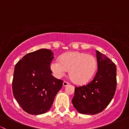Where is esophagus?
Wrapping results in <instances>:
<instances>
[{"instance_id": "34e87169", "label": "esophagus", "mask_w": 129, "mask_h": 129, "mask_svg": "<svg viewBox=\"0 0 129 129\" xmlns=\"http://www.w3.org/2000/svg\"><path fill=\"white\" fill-rule=\"evenodd\" d=\"M68 85H69V83H68V82L66 81H63V86H64V87H66V86H68Z\"/></svg>"}]
</instances>
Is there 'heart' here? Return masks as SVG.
Masks as SVG:
<instances>
[{
    "label": "heart",
    "instance_id": "b5f03b06",
    "mask_svg": "<svg viewBox=\"0 0 129 129\" xmlns=\"http://www.w3.org/2000/svg\"><path fill=\"white\" fill-rule=\"evenodd\" d=\"M97 61L94 56L80 52H70L62 55L59 60H53L50 69L56 78H61L70 70V76L79 84L87 83L97 71Z\"/></svg>",
    "mask_w": 129,
    "mask_h": 129
}]
</instances>
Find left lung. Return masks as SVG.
Listing matches in <instances>:
<instances>
[{"mask_svg": "<svg viewBox=\"0 0 129 129\" xmlns=\"http://www.w3.org/2000/svg\"><path fill=\"white\" fill-rule=\"evenodd\" d=\"M97 73L86 85L75 87L72 104L78 112L95 114L111 102L116 89V67L108 57L96 51Z\"/></svg>", "mask_w": 129, "mask_h": 129, "instance_id": "obj_1", "label": "left lung"}]
</instances>
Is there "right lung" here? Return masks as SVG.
Wrapping results in <instances>:
<instances>
[{
	"label": "right lung",
	"instance_id": "right-lung-1",
	"mask_svg": "<svg viewBox=\"0 0 129 129\" xmlns=\"http://www.w3.org/2000/svg\"><path fill=\"white\" fill-rule=\"evenodd\" d=\"M50 49H40L27 54L15 67L13 94L24 111L39 115L46 113L63 81L52 75L50 63L54 58Z\"/></svg>",
	"mask_w": 129,
	"mask_h": 129
}]
</instances>
